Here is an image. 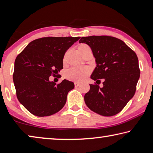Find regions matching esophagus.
<instances>
[{
	"instance_id": "34e87169",
	"label": "esophagus",
	"mask_w": 153,
	"mask_h": 153,
	"mask_svg": "<svg viewBox=\"0 0 153 153\" xmlns=\"http://www.w3.org/2000/svg\"><path fill=\"white\" fill-rule=\"evenodd\" d=\"M80 85H81V84H80V82H74V87H79Z\"/></svg>"
}]
</instances>
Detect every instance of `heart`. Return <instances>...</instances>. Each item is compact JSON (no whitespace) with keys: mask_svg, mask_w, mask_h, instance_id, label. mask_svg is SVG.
I'll return each mask as SVG.
<instances>
[{"mask_svg":"<svg viewBox=\"0 0 153 153\" xmlns=\"http://www.w3.org/2000/svg\"><path fill=\"white\" fill-rule=\"evenodd\" d=\"M87 47L86 44H81L79 45L78 50H81ZM90 73L91 69L88 67H73L66 71L65 77L71 81L81 82L86 79Z\"/></svg>","mask_w":153,"mask_h":153,"instance_id":"b5f03b06","label":"heart"}]
</instances>
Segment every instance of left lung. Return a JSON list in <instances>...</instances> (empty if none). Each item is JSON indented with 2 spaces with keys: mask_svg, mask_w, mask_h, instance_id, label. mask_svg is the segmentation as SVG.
Listing matches in <instances>:
<instances>
[{
  "mask_svg": "<svg viewBox=\"0 0 153 153\" xmlns=\"http://www.w3.org/2000/svg\"><path fill=\"white\" fill-rule=\"evenodd\" d=\"M79 43L89 45L97 64L91 76L97 84H90L85 103L101 116L116 115L135 94L140 73L137 56L121 39L111 36L82 37Z\"/></svg>",
  "mask_w": 153,
  "mask_h": 153,
  "instance_id": "1",
  "label": "left lung"
}]
</instances>
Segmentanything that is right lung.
Returning <instances> with one entry per match:
<instances>
[{
	"instance_id": "add662e5",
	"label": "right lung",
	"mask_w": 153,
	"mask_h": 153,
	"mask_svg": "<svg viewBox=\"0 0 153 153\" xmlns=\"http://www.w3.org/2000/svg\"><path fill=\"white\" fill-rule=\"evenodd\" d=\"M79 39L42 37L31 42L16 58L13 79L17 97L34 116H51L65 105L74 83L64 79L56 85L49 78L63 68L64 54Z\"/></svg>"
}]
</instances>
